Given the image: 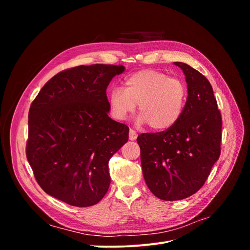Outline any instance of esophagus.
Wrapping results in <instances>:
<instances>
[{"label": "esophagus", "instance_id": "esophagus-1", "mask_svg": "<svg viewBox=\"0 0 250 250\" xmlns=\"http://www.w3.org/2000/svg\"><path fill=\"white\" fill-rule=\"evenodd\" d=\"M137 137H138L137 131L133 130V129H130L129 130V140L130 141H134L135 139H137Z\"/></svg>", "mask_w": 250, "mask_h": 250}]
</instances>
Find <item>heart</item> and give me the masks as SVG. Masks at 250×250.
I'll list each match as a JSON object with an SVG mask.
<instances>
[{
  "label": "heart",
  "instance_id": "1",
  "mask_svg": "<svg viewBox=\"0 0 250 250\" xmlns=\"http://www.w3.org/2000/svg\"><path fill=\"white\" fill-rule=\"evenodd\" d=\"M188 101V87L178 78L155 70L135 72L124 81V89L110 90L108 102L112 117L125 120L138 105L139 123L154 131H165L181 118Z\"/></svg>",
  "mask_w": 250,
  "mask_h": 250
}]
</instances>
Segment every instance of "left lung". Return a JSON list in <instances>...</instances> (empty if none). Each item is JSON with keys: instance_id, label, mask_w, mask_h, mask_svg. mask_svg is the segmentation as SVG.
<instances>
[{"instance_id": "left-lung-1", "label": "left lung", "mask_w": 250, "mask_h": 250, "mask_svg": "<svg viewBox=\"0 0 250 250\" xmlns=\"http://www.w3.org/2000/svg\"><path fill=\"white\" fill-rule=\"evenodd\" d=\"M174 64L183 70L188 84L183 116L170 129L137 139L146 185L166 201L185 199L201 188L220 156L222 137L221 113L209 81L187 63Z\"/></svg>"}]
</instances>
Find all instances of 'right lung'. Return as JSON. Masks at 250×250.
Listing matches in <instances>:
<instances>
[{
  "instance_id": "obj_1",
  "label": "right lung",
  "mask_w": 250,
  "mask_h": 250,
  "mask_svg": "<svg viewBox=\"0 0 250 250\" xmlns=\"http://www.w3.org/2000/svg\"><path fill=\"white\" fill-rule=\"evenodd\" d=\"M123 65L92 64L52 77L29 110L27 160L37 183L53 197L85 208L108 191L110 157L129 128L108 117L106 88Z\"/></svg>"
}]
</instances>
